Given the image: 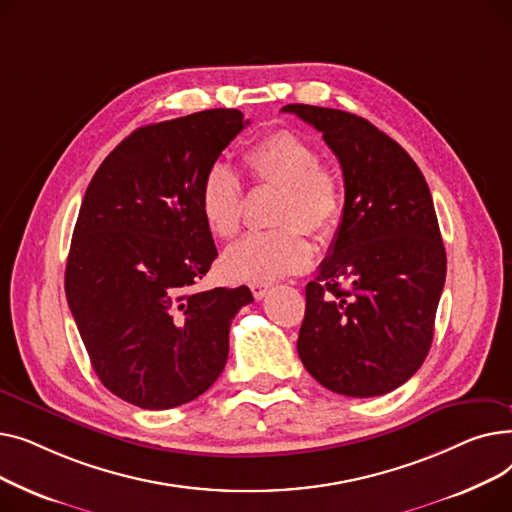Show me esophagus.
<instances>
[{
  "mask_svg": "<svg viewBox=\"0 0 512 512\" xmlns=\"http://www.w3.org/2000/svg\"><path fill=\"white\" fill-rule=\"evenodd\" d=\"M251 292L257 301H261L267 292H270V284H251Z\"/></svg>",
  "mask_w": 512,
  "mask_h": 512,
  "instance_id": "34e87169",
  "label": "esophagus"
}]
</instances>
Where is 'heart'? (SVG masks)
<instances>
[{
	"instance_id": "b5f03b06",
	"label": "heart",
	"mask_w": 512,
	"mask_h": 512,
	"mask_svg": "<svg viewBox=\"0 0 512 512\" xmlns=\"http://www.w3.org/2000/svg\"><path fill=\"white\" fill-rule=\"evenodd\" d=\"M242 168L253 184L278 186L272 222L280 228L255 232L224 253L222 267L238 282L265 284L299 274L313 259V245L305 236H332L346 207L340 174L321 164L317 149L299 132L278 128L263 134L242 151ZM199 213L207 230L228 240L242 224V186L224 166H211L199 186Z\"/></svg>"
}]
</instances>
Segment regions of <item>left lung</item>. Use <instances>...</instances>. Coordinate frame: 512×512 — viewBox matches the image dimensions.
<instances>
[{"label":"left lung","mask_w":512,"mask_h":512,"mask_svg":"<svg viewBox=\"0 0 512 512\" xmlns=\"http://www.w3.org/2000/svg\"><path fill=\"white\" fill-rule=\"evenodd\" d=\"M324 134L346 207L328 257L305 288L297 351L328 390L382 396L413 378L434 338L446 251L429 186L411 155L369 120L284 105Z\"/></svg>","instance_id":"8db88e82"}]
</instances>
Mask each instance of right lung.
<instances>
[{
  "label": "right lung",
  "instance_id": "obj_1",
  "mask_svg": "<svg viewBox=\"0 0 512 512\" xmlns=\"http://www.w3.org/2000/svg\"><path fill=\"white\" fill-rule=\"evenodd\" d=\"M238 110L134 130L95 172L66 261V299L101 384L134 407L191 402L220 378L247 286L197 290L218 249L199 186L236 134Z\"/></svg>",
  "mask_w": 512,
  "mask_h": 512
}]
</instances>
